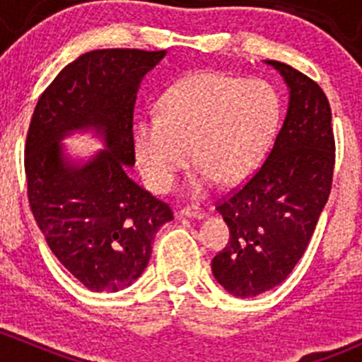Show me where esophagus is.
<instances>
[{
  "label": "esophagus",
  "instance_id": "esophagus-1",
  "mask_svg": "<svg viewBox=\"0 0 362 362\" xmlns=\"http://www.w3.org/2000/svg\"><path fill=\"white\" fill-rule=\"evenodd\" d=\"M178 215H180V217H187V218H198V221L204 218V211L199 210V208H196V206L182 208V210L178 211Z\"/></svg>",
  "mask_w": 362,
  "mask_h": 362
}]
</instances>
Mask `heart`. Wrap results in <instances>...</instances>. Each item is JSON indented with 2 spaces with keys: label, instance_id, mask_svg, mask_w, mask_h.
Masks as SVG:
<instances>
[{
  "label": "heart",
  "instance_id": "obj_1",
  "mask_svg": "<svg viewBox=\"0 0 362 362\" xmlns=\"http://www.w3.org/2000/svg\"><path fill=\"white\" fill-rule=\"evenodd\" d=\"M280 119L272 86L218 71H199L175 83L158 115L141 117L133 131V151L154 192L173 189L187 164L196 166L194 194L215 180L231 187L257 170Z\"/></svg>",
  "mask_w": 362,
  "mask_h": 362
}]
</instances>
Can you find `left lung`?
Returning <instances> with one entry per match:
<instances>
[{
  "instance_id": "left-lung-1",
  "label": "left lung",
  "mask_w": 362,
  "mask_h": 362,
  "mask_svg": "<svg viewBox=\"0 0 362 362\" xmlns=\"http://www.w3.org/2000/svg\"><path fill=\"white\" fill-rule=\"evenodd\" d=\"M266 64L289 87L287 115L264 164L217 204L229 242L211 259V273L236 298H255L289 276L333 184L334 136L326 94L289 64Z\"/></svg>"
}]
</instances>
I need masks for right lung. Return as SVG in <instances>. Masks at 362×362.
Wrapping results in <instances>:
<instances>
[{
  "label": "right lung",
  "mask_w": 362,
  "mask_h": 362,
  "mask_svg": "<svg viewBox=\"0 0 362 362\" xmlns=\"http://www.w3.org/2000/svg\"><path fill=\"white\" fill-rule=\"evenodd\" d=\"M166 50H93L59 71L33 112L25 140L28 198L61 264L94 293L129 287L147 268L156 233L173 211L127 175L141 80ZM93 130L105 148L83 163L60 141Z\"/></svg>",
  "instance_id": "add662e5"
}]
</instances>
